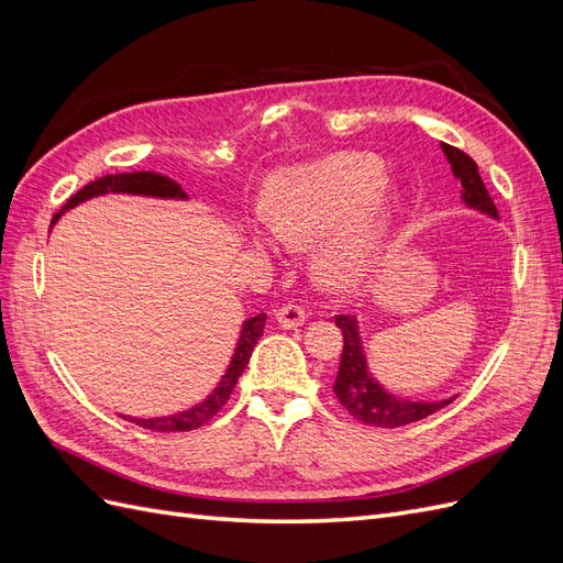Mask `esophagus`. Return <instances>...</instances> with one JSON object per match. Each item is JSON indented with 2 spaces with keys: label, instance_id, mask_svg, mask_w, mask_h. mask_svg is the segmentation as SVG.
<instances>
[{
  "label": "esophagus",
  "instance_id": "34e87169",
  "mask_svg": "<svg viewBox=\"0 0 563 563\" xmlns=\"http://www.w3.org/2000/svg\"><path fill=\"white\" fill-rule=\"evenodd\" d=\"M275 319L282 323L284 329H298L305 321H308V310H305L302 305H284V308H279L275 312Z\"/></svg>",
  "mask_w": 563,
  "mask_h": 563
}]
</instances>
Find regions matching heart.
<instances>
[{"mask_svg":"<svg viewBox=\"0 0 563 563\" xmlns=\"http://www.w3.org/2000/svg\"><path fill=\"white\" fill-rule=\"evenodd\" d=\"M385 180L383 162L366 152H340L286 172L275 183L258 244L269 246V234L294 246L327 236L317 253L321 279L331 286L360 282L401 207L399 192L380 190Z\"/></svg>","mask_w":563,"mask_h":563,"instance_id":"b5f03b06","label":"heart"}]
</instances>
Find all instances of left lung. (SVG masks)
<instances>
[{"instance_id": "obj_1", "label": "left lung", "mask_w": 563, "mask_h": 563, "mask_svg": "<svg viewBox=\"0 0 563 563\" xmlns=\"http://www.w3.org/2000/svg\"><path fill=\"white\" fill-rule=\"evenodd\" d=\"M441 150H444V155L453 168V176L463 185V201L467 207L498 218V209L486 190L476 162L453 145L441 143ZM335 327L343 331V354H340L333 391L352 418L364 424H373V428L391 430L428 418L453 401H411L389 395L368 373L356 319L350 314H335Z\"/></svg>"}]
</instances>
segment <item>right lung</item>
I'll return each mask as SVG.
<instances>
[{
    "label": "right lung",
    "mask_w": 563,
    "mask_h": 563,
    "mask_svg": "<svg viewBox=\"0 0 563 563\" xmlns=\"http://www.w3.org/2000/svg\"><path fill=\"white\" fill-rule=\"evenodd\" d=\"M108 192H126V195H147V197H174V199H185L187 195L183 192V187L166 178L162 174H152V172H133V174H117V176H103L98 178L89 185H84L81 190L67 199L65 207L54 216L51 220V225L56 223V220L67 211L77 207L79 201H87L91 197L98 195H108ZM265 314H255L251 319L244 321L242 327V335H240V343H236L234 356L228 366V373L223 376V380L218 383V387L211 391V395L203 399L201 404H197L190 411H183L176 416H164V418H129L131 422L141 424L145 430L152 432H190L201 428V424H207L220 408H223L232 395V389L240 380V376L244 373L249 360H251V352L258 343V338L263 335L265 329Z\"/></svg>",
    "instance_id": "right-lung-1"
}]
</instances>
